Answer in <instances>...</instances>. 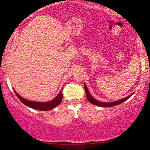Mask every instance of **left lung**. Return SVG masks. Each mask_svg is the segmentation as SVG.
I'll list each match as a JSON object with an SVG mask.
<instances>
[{
  "label": "left lung",
  "mask_w": 150,
  "mask_h": 150,
  "mask_svg": "<svg viewBox=\"0 0 150 150\" xmlns=\"http://www.w3.org/2000/svg\"><path fill=\"white\" fill-rule=\"evenodd\" d=\"M84 87H85V93H86V96H87V98L88 100L89 101V102L91 104H93V105L98 106H101V107H111V106H114L120 105V104L122 103L123 102H124V101L126 100L127 99H128V98H130V96L134 94V93H132L130 95L128 96L127 97L122 98V99H120L118 100L115 101V102L104 103V102H101V101L97 100L96 99H95V98L93 97L92 96H91V93H89V91H88V88L87 87V85H85V83H84Z\"/></svg>",
  "instance_id": "obj_1"
}]
</instances>
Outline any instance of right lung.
Masks as SVG:
<instances>
[{
	"instance_id": "1",
	"label": "right lung",
	"mask_w": 150,
	"mask_h": 150,
	"mask_svg": "<svg viewBox=\"0 0 150 150\" xmlns=\"http://www.w3.org/2000/svg\"><path fill=\"white\" fill-rule=\"evenodd\" d=\"M62 88V90H63ZM15 94H16L18 98H19L21 102L24 104L25 105L28 106V107L35 109V110H50L58 106L59 104L62 103V98H63V94L62 91H61L59 94L57 95L55 98L54 99L49 101V102H35V101H31L29 100H27L26 98H24L22 97L21 96L19 95L18 94L16 93V91L14 89Z\"/></svg>"
}]
</instances>
